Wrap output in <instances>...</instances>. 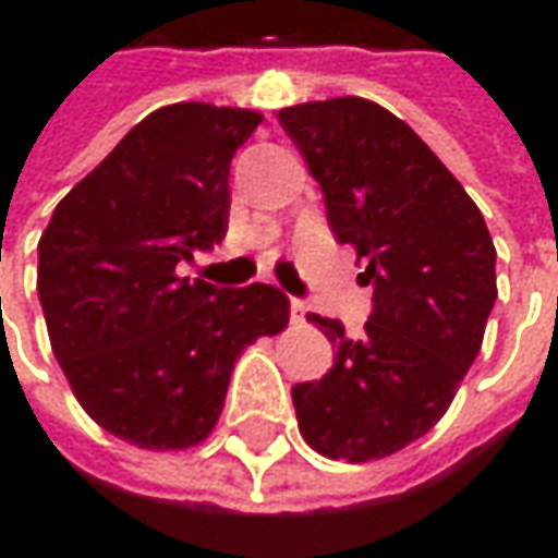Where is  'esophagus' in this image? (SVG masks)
<instances>
[{
	"instance_id": "1",
	"label": "esophagus",
	"mask_w": 558,
	"mask_h": 558,
	"mask_svg": "<svg viewBox=\"0 0 558 558\" xmlns=\"http://www.w3.org/2000/svg\"><path fill=\"white\" fill-rule=\"evenodd\" d=\"M307 319V304L304 301H291V323H304Z\"/></svg>"
}]
</instances>
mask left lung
Instances as JSON below:
<instances>
[{
  "instance_id": "left-lung-1",
  "label": "left lung",
  "mask_w": 558,
  "mask_h": 558,
  "mask_svg": "<svg viewBox=\"0 0 558 558\" xmlns=\"http://www.w3.org/2000/svg\"><path fill=\"white\" fill-rule=\"evenodd\" d=\"M279 123L373 286L360 341L338 319L307 316L335 366L291 388L298 428L329 460H385L438 425L482 351L497 247L460 180L388 108L341 96L282 108Z\"/></svg>"
}]
</instances>
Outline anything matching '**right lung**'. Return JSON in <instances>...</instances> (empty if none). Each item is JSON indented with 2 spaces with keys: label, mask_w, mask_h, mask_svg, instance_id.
Listing matches in <instances>:
<instances>
[{
  "label": "right lung",
  "mask_w": 558,
  "mask_h": 558,
  "mask_svg": "<svg viewBox=\"0 0 558 558\" xmlns=\"http://www.w3.org/2000/svg\"><path fill=\"white\" fill-rule=\"evenodd\" d=\"M264 114L177 101L136 123L58 202L36 291L54 360L89 418L142 450H189L223 413L235 360L289 326L272 286L189 282L229 223V163Z\"/></svg>",
  "instance_id": "right-lung-1"
}]
</instances>
